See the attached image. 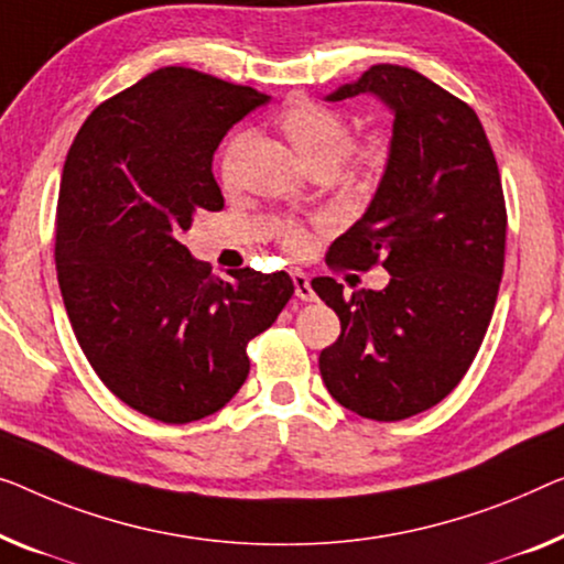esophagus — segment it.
<instances>
[{
  "instance_id": "obj_1",
  "label": "esophagus",
  "mask_w": 564,
  "mask_h": 564,
  "mask_svg": "<svg viewBox=\"0 0 564 564\" xmlns=\"http://www.w3.org/2000/svg\"><path fill=\"white\" fill-rule=\"evenodd\" d=\"M291 279H293V289H296V296L301 301H314L316 299V293H314V289H311V281H308L306 273L293 271Z\"/></svg>"
}]
</instances>
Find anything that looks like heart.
I'll return each instance as SVG.
<instances>
[{
    "mask_svg": "<svg viewBox=\"0 0 564 564\" xmlns=\"http://www.w3.org/2000/svg\"><path fill=\"white\" fill-rule=\"evenodd\" d=\"M279 129L311 172H332L339 166L341 159H349L359 172H377L388 156V151L377 139L349 144V126L344 116L306 98L291 100L283 108L279 113ZM248 147V131L232 133L225 144L220 156V176L225 187H232L238 182ZM279 238L293 253H301L308 246V232L296 220H283L279 225Z\"/></svg>",
    "mask_w": 564,
    "mask_h": 564,
    "instance_id": "1",
    "label": "heart"
}]
</instances>
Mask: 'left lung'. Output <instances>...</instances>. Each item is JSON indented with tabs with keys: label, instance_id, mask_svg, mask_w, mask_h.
<instances>
[{
	"label": "left lung",
	"instance_id": "left-lung-1",
	"mask_svg": "<svg viewBox=\"0 0 564 564\" xmlns=\"http://www.w3.org/2000/svg\"><path fill=\"white\" fill-rule=\"evenodd\" d=\"M377 96L392 141L367 213L332 242L326 263H382V291L311 289L341 334L318 357L332 398L392 423L438 405L464 380L489 329L503 273L507 207L497 159L474 108L402 65H372L326 100Z\"/></svg>",
	"mask_w": 564,
	"mask_h": 564
}]
</instances>
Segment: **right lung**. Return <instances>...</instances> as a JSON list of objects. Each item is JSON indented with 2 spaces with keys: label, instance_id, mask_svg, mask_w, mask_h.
Returning <instances> with one entry per match:
<instances>
[{
  "label": "right lung",
  "instance_id": "right-lung-1",
  "mask_svg": "<svg viewBox=\"0 0 564 564\" xmlns=\"http://www.w3.org/2000/svg\"><path fill=\"white\" fill-rule=\"evenodd\" d=\"M256 88L159 67L100 104L67 151L55 268L75 339L116 398L162 423L228 405L248 341L293 296L289 273L217 279L182 238L199 209L225 207L213 156Z\"/></svg>",
  "mask_w": 564,
  "mask_h": 564
}]
</instances>
